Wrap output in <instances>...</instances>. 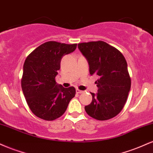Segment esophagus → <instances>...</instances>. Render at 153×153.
<instances>
[{"label": "esophagus", "mask_w": 153, "mask_h": 153, "mask_svg": "<svg viewBox=\"0 0 153 153\" xmlns=\"http://www.w3.org/2000/svg\"><path fill=\"white\" fill-rule=\"evenodd\" d=\"M76 93H78V94H82V93H84V91H81V90H79V89L77 88L76 89Z\"/></svg>", "instance_id": "1"}]
</instances>
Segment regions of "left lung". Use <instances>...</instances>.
<instances>
[{
	"label": "left lung",
	"instance_id": "left-lung-1",
	"mask_svg": "<svg viewBox=\"0 0 153 153\" xmlns=\"http://www.w3.org/2000/svg\"><path fill=\"white\" fill-rule=\"evenodd\" d=\"M78 47L89 65V72L99 79L98 93H91L92 101L85 106L90 117L103 121L117 116L127 101L131 88L125 58L115 47L105 42L80 43Z\"/></svg>",
	"mask_w": 153,
	"mask_h": 153
}]
</instances>
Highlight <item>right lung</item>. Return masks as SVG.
Listing matches in <instances>:
<instances>
[{
	"instance_id": "right-lung-1",
	"label": "right lung",
	"mask_w": 153,
	"mask_h": 153,
	"mask_svg": "<svg viewBox=\"0 0 153 153\" xmlns=\"http://www.w3.org/2000/svg\"><path fill=\"white\" fill-rule=\"evenodd\" d=\"M77 44L47 42L26 57L23 68L22 88L28 106L40 119L52 121L65 112L75 95L74 87L64 88L55 81L61 59L74 52Z\"/></svg>"
}]
</instances>
